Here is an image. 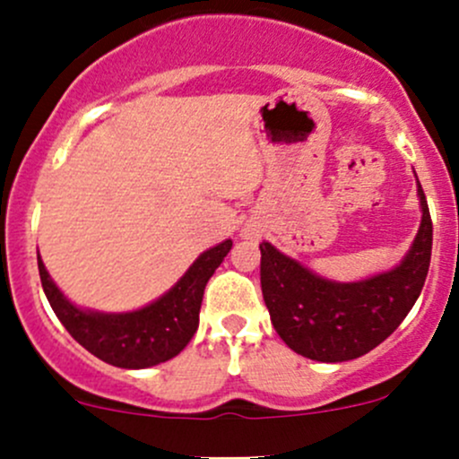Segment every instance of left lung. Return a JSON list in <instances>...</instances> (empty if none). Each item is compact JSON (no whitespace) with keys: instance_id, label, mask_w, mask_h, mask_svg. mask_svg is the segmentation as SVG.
<instances>
[{"instance_id":"8db88e82","label":"left lung","mask_w":459,"mask_h":459,"mask_svg":"<svg viewBox=\"0 0 459 459\" xmlns=\"http://www.w3.org/2000/svg\"><path fill=\"white\" fill-rule=\"evenodd\" d=\"M422 220L398 266L360 281H332L270 242L262 250V292L274 330L306 359L343 363L383 343L420 297L431 262L433 224L418 182Z\"/></svg>"}]
</instances>
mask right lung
<instances>
[{"label":"right lung","instance_id":"right-lung-1","mask_svg":"<svg viewBox=\"0 0 459 459\" xmlns=\"http://www.w3.org/2000/svg\"><path fill=\"white\" fill-rule=\"evenodd\" d=\"M230 246L233 242L224 239L204 250L176 286L132 312H99L74 306L52 281L39 255L37 264L43 292L72 339L114 368L147 369L178 356L193 339L206 283L224 262Z\"/></svg>","mask_w":459,"mask_h":459}]
</instances>
